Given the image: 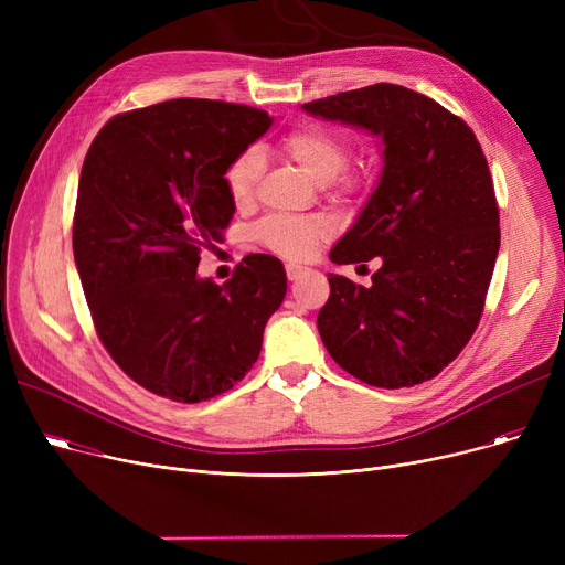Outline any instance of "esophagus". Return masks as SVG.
Here are the masks:
<instances>
[{
	"mask_svg": "<svg viewBox=\"0 0 565 565\" xmlns=\"http://www.w3.org/2000/svg\"><path fill=\"white\" fill-rule=\"evenodd\" d=\"M305 273H307V270H305L302 265H292V263H290V265H286V275H288V279H290V281L300 279Z\"/></svg>",
	"mask_w": 565,
	"mask_h": 565,
	"instance_id": "1",
	"label": "esophagus"
}]
</instances>
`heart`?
I'll list each match as a JSON object with an SVG mask.
<instances>
[{"mask_svg":"<svg viewBox=\"0 0 565 565\" xmlns=\"http://www.w3.org/2000/svg\"><path fill=\"white\" fill-rule=\"evenodd\" d=\"M281 151L309 178H313L316 183H332L339 196H348L360 190V175L341 173L350 158L348 143L328 128L302 126L298 130H292L284 137ZM260 171L263 158L256 148H247L245 153H241L228 164L224 181L228 196L235 205L252 203ZM330 233V222L320 215H275L263 220L256 228V237L267 249L292 260L309 258L322 241H328Z\"/></svg>","mask_w":565,"mask_h":565,"instance_id":"obj_1","label":"heart"}]
</instances>
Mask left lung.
Masks as SVG:
<instances>
[{
  "mask_svg": "<svg viewBox=\"0 0 565 565\" xmlns=\"http://www.w3.org/2000/svg\"><path fill=\"white\" fill-rule=\"evenodd\" d=\"M302 109L384 146L377 188L330 252L337 265L377 258L380 270L369 288L330 275L320 339L371 387L422 384L471 339L494 270L499 211L481 143L433 98L387 82Z\"/></svg>",
  "mask_w": 565,
  "mask_h": 565,
  "instance_id": "left-lung-1",
  "label": "left lung"
}]
</instances>
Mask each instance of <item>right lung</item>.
Listing matches in <instances>:
<instances>
[{"instance_id":"1","label":"right lung","mask_w":565,"mask_h":565,"mask_svg":"<svg viewBox=\"0 0 565 565\" xmlns=\"http://www.w3.org/2000/svg\"><path fill=\"white\" fill-rule=\"evenodd\" d=\"M270 126L247 105L175 98L114 116L84 158L73 254L96 332L126 375L169 401L243 380L284 302L275 256H247L222 286L196 275L235 213L224 173Z\"/></svg>"}]
</instances>
